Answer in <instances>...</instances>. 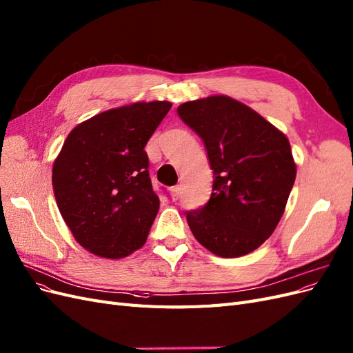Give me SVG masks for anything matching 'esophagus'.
<instances>
[{
    "label": "esophagus",
    "mask_w": 353,
    "mask_h": 353,
    "mask_svg": "<svg viewBox=\"0 0 353 353\" xmlns=\"http://www.w3.org/2000/svg\"><path fill=\"white\" fill-rule=\"evenodd\" d=\"M179 196H181V187L179 185H175V187L170 188V197H172L174 201L178 200Z\"/></svg>",
    "instance_id": "esophagus-1"
}]
</instances>
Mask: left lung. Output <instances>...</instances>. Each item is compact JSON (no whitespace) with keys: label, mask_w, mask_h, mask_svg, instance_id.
Wrapping results in <instances>:
<instances>
[{"label":"left lung","mask_w":353,"mask_h":353,"mask_svg":"<svg viewBox=\"0 0 353 353\" xmlns=\"http://www.w3.org/2000/svg\"><path fill=\"white\" fill-rule=\"evenodd\" d=\"M205 141L213 169L205 208L187 213L196 240L221 258H239L271 237L296 179L288 138L249 105L210 95L178 105Z\"/></svg>","instance_id":"8db88e82"}]
</instances>
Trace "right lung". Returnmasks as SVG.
Listing matches in <instances>:
<instances>
[{"mask_svg": "<svg viewBox=\"0 0 353 353\" xmlns=\"http://www.w3.org/2000/svg\"><path fill=\"white\" fill-rule=\"evenodd\" d=\"M170 108L135 101L95 114L73 128L52 163L61 216L99 258H126L147 240L160 201L144 147Z\"/></svg>", "mask_w": 353, "mask_h": 353, "instance_id": "obj_1", "label": "right lung"}]
</instances>
